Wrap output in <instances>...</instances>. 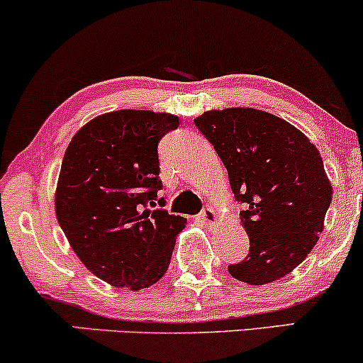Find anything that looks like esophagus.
Here are the masks:
<instances>
[{
	"instance_id": "1",
	"label": "esophagus",
	"mask_w": 363,
	"mask_h": 363,
	"mask_svg": "<svg viewBox=\"0 0 363 363\" xmlns=\"http://www.w3.org/2000/svg\"><path fill=\"white\" fill-rule=\"evenodd\" d=\"M199 220H201V223H205L206 227H215V225L218 223V215H216L213 208H205V210L201 211V215H199Z\"/></svg>"
}]
</instances>
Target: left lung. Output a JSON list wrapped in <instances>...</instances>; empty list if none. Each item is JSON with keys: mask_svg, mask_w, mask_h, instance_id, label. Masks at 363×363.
<instances>
[{"mask_svg": "<svg viewBox=\"0 0 363 363\" xmlns=\"http://www.w3.org/2000/svg\"><path fill=\"white\" fill-rule=\"evenodd\" d=\"M228 172L244 205L249 254L228 266L247 285L294 272L318 242L333 198L323 158L311 140L269 112L251 107L206 111L194 119Z\"/></svg>", "mask_w": 363, "mask_h": 363, "instance_id": "left-lung-1", "label": "left lung"}]
</instances>
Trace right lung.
<instances>
[{"label":"right lung","mask_w":363,"mask_h":363,"mask_svg":"<svg viewBox=\"0 0 363 363\" xmlns=\"http://www.w3.org/2000/svg\"><path fill=\"white\" fill-rule=\"evenodd\" d=\"M179 126L165 112L123 109L97 116L69 141L56 187V216L80 261L128 290L164 277L184 216L155 208L158 141Z\"/></svg>","instance_id":"obj_1"}]
</instances>
